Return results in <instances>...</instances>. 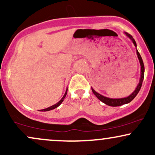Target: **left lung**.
<instances>
[{
    "label": "left lung",
    "instance_id": "8db88e82",
    "mask_svg": "<svg viewBox=\"0 0 155 155\" xmlns=\"http://www.w3.org/2000/svg\"><path fill=\"white\" fill-rule=\"evenodd\" d=\"M125 34L127 35V36L131 39V40H132L133 43L134 44L135 47H136V41H135L134 38H133L132 35L127 33H125ZM136 52H137V55H138V60H139L140 66H141V68H140V69H141V70H140V71H141V75H140V79L139 84H138V85L137 86L136 90H135V91L133 92L130 95L127 97H124V98H119V99H113V98H108V97H104V96L101 95L99 93H97V92H96L93 89H92V91L94 93V95H95L101 101H102L103 103H104L105 104L108 105V106H120L123 104H128V103L130 102V101H132L133 99L135 98V97L137 95V94H138V92L140 91L142 83H143V78H144V65H143V60H142L141 57H140V55L139 54V52L138 51V50H137Z\"/></svg>",
    "mask_w": 155,
    "mask_h": 155
}]
</instances>
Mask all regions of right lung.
I'll use <instances>...</instances> for the list:
<instances>
[{
	"label": "right lung",
	"instance_id": "right-lung-1",
	"mask_svg": "<svg viewBox=\"0 0 155 155\" xmlns=\"http://www.w3.org/2000/svg\"><path fill=\"white\" fill-rule=\"evenodd\" d=\"M67 91H68V90H66V92H65V95H64V96H63V98H62L61 100H60V101H59V102H58V103H57L56 104L53 105V106H50V107H49V108H44V109H42V110H41V111H50V110H52V109H54V108H55L58 107V106H59L60 105L62 104V102H63V101L64 98H65V96H66Z\"/></svg>",
	"mask_w": 155,
	"mask_h": 155
}]
</instances>
